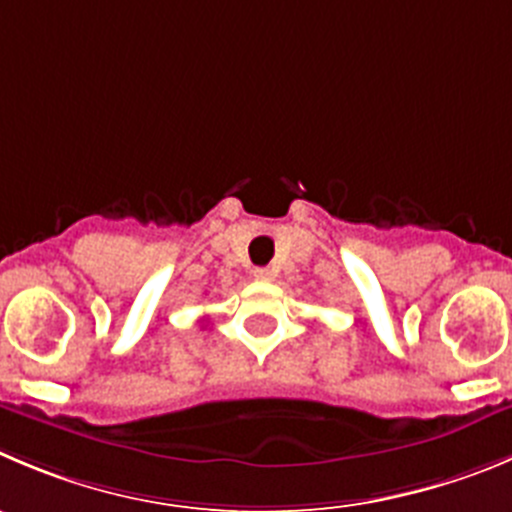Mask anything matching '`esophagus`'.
<instances>
[{"label": "esophagus", "instance_id": "1", "mask_svg": "<svg viewBox=\"0 0 512 512\" xmlns=\"http://www.w3.org/2000/svg\"><path fill=\"white\" fill-rule=\"evenodd\" d=\"M276 276L274 269H269V266H259V269H253V279L256 281H271Z\"/></svg>", "mask_w": 512, "mask_h": 512}]
</instances>
